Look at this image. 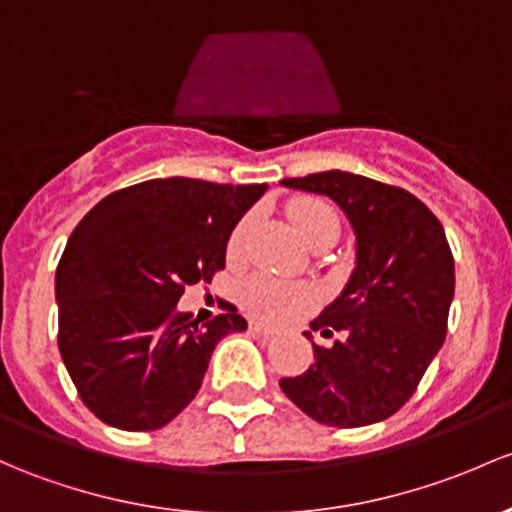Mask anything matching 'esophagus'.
<instances>
[{
  "instance_id": "obj_1",
  "label": "esophagus",
  "mask_w": 512,
  "mask_h": 512,
  "mask_svg": "<svg viewBox=\"0 0 512 512\" xmlns=\"http://www.w3.org/2000/svg\"><path fill=\"white\" fill-rule=\"evenodd\" d=\"M250 331H252V333H257V336H262V338H270V336H274V328L265 326V324H260V321H250Z\"/></svg>"
}]
</instances>
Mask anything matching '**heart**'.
Instances as JSON below:
<instances>
[{
    "label": "heart",
    "mask_w": 512,
    "mask_h": 512,
    "mask_svg": "<svg viewBox=\"0 0 512 512\" xmlns=\"http://www.w3.org/2000/svg\"><path fill=\"white\" fill-rule=\"evenodd\" d=\"M287 213L306 245H311L321 235H338V215L321 198H294V201H289ZM245 228L247 218H242L233 228V233L228 235V245H225L228 257H238ZM240 299L245 309L257 319L284 321L311 304V292L301 284L282 282L270 274H255L242 284Z\"/></svg>",
    "instance_id": "heart-1"
}]
</instances>
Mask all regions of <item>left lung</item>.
Returning <instances> with one entry per match:
<instances>
[{
	"label": "left lung",
	"instance_id": "obj_1",
	"mask_svg": "<svg viewBox=\"0 0 512 512\" xmlns=\"http://www.w3.org/2000/svg\"><path fill=\"white\" fill-rule=\"evenodd\" d=\"M333 198L355 230V270L311 331L341 341L314 346V363L282 392L328 427H365L392 417L417 390L446 336L454 257L439 218L400 186L348 171L284 179ZM311 338V333H306Z\"/></svg>",
	"mask_w": 512,
	"mask_h": 512
}]
</instances>
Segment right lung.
Listing matches in <instances>:
<instances>
[{
    "instance_id": "right-lung-1",
    "label": "right lung",
    "mask_w": 512,
    "mask_h": 512,
    "mask_svg": "<svg viewBox=\"0 0 512 512\" xmlns=\"http://www.w3.org/2000/svg\"><path fill=\"white\" fill-rule=\"evenodd\" d=\"M267 184L152 179L105 196L75 225L56 270L58 351L80 400L125 432H152L198 395L215 343L247 321L198 324L188 284L225 267L228 235Z\"/></svg>"
}]
</instances>
